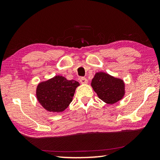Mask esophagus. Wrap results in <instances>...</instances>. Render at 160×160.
Wrapping results in <instances>:
<instances>
[{
  "instance_id": "1",
  "label": "esophagus",
  "mask_w": 160,
  "mask_h": 160,
  "mask_svg": "<svg viewBox=\"0 0 160 160\" xmlns=\"http://www.w3.org/2000/svg\"><path fill=\"white\" fill-rule=\"evenodd\" d=\"M80 82L82 83V84H87L88 83V80H87L86 78L81 77L80 78Z\"/></svg>"
}]
</instances>
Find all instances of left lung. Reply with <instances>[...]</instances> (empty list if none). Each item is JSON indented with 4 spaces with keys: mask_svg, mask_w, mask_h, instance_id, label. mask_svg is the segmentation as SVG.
Listing matches in <instances>:
<instances>
[{
    "mask_svg": "<svg viewBox=\"0 0 160 160\" xmlns=\"http://www.w3.org/2000/svg\"><path fill=\"white\" fill-rule=\"evenodd\" d=\"M98 98L107 104H114L120 100L124 95L123 80L103 72L96 73L91 82Z\"/></svg>",
    "mask_w": 160,
    "mask_h": 160,
    "instance_id": "1",
    "label": "left lung"
}]
</instances>
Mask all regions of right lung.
<instances>
[{
    "label": "right lung",
    "mask_w": 160,
    "mask_h": 160,
    "mask_svg": "<svg viewBox=\"0 0 160 160\" xmlns=\"http://www.w3.org/2000/svg\"><path fill=\"white\" fill-rule=\"evenodd\" d=\"M79 85L76 80H68L63 76H56L38 84L37 99L47 111L59 113L69 107Z\"/></svg>",
    "instance_id": "right-lung-1"
}]
</instances>
